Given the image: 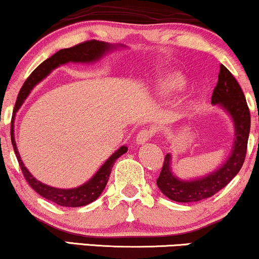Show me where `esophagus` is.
Returning a JSON list of instances; mask_svg holds the SVG:
<instances>
[{"label": "esophagus", "mask_w": 259, "mask_h": 259, "mask_svg": "<svg viewBox=\"0 0 259 259\" xmlns=\"http://www.w3.org/2000/svg\"><path fill=\"white\" fill-rule=\"evenodd\" d=\"M154 135L155 131L153 128H143L141 132L138 133V136H137L136 142L138 143V144H143V143L148 142Z\"/></svg>", "instance_id": "obj_1"}]
</instances>
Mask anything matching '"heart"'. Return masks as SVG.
I'll use <instances>...</instances> for the list:
<instances>
[{
  "label": "heart",
  "mask_w": 259,
  "mask_h": 259,
  "mask_svg": "<svg viewBox=\"0 0 259 259\" xmlns=\"http://www.w3.org/2000/svg\"><path fill=\"white\" fill-rule=\"evenodd\" d=\"M185 83L184 76L181 74H171L167 75L165 78H162L159 84V90L162 94H171L177 91L183 90Z\"/></svg>",
  "instance_id": "b5f03b06"
}]
</instances>
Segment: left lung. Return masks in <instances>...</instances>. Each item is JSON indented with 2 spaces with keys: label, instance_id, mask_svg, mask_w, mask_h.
I'll return each mask as SVG.
<instances>
[{
  "label": "left lung",
  "instance_id": "8db88e82",
  "mask_svg": "<svg viewBox=\"0 0 259 259\" xmlns=\"http://www.w3.org/2000/svg\"><path fill=\"white\" fill-rule=\"evenodd\" d=\"M211 102L212 104L223 106L233 117L235 126L233 153L217 171L195 181H181L176 178L169 166L171 155L167 154L156 183L163 195L173 201L195 202L213 196L229 184L244 165L251 127L250 109L238 81L223 64L220 66L218 82L212 93Z\"/></svg>",
  "mask_w": 259,
  "mask_h": 259
}]
</instances>
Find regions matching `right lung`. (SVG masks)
<instances>
[{
	"label": "right lung",
	"instance_id": "right-lung-1",
	"mask_svg": "<svg viewBox=\"0 0 259 259\" xmlns=\"http://www.w3.org/2000/svg\"><path fill=\"white\" fill-rule=\"evenodd\" d=\"M112 46L109 44H105L103 41H97V39H91V41H84L81 44L72 46L70 48H64V50L58 51L53 56L46 59L42 62L30 74L26 81L20 88V92L18 94L17 102L14 105L13 116H12L11 122V141L12 145H13L15 156H17L18 162L23 172L24 178L29 183L30 187L32 188L38 195H41L45 199L50 200V201L57 203L59 206H64V207H80V206L88 205V203L93 202L99 197L102 191L104 190L106 183L109 181V176L111 173V168L114 166L115 161H116L121 155L127 151V147H121L117 151L105 161V163L99 168V171L91 178L87 183H84L81 187L75 188V189H58V188L50 187V185L42 184L38 182L35 177H32L31 173L26 169L24 166L23 161L20 159V155L18 153L17 145H15L14 141V116L15 112L19 110L21 104L26 97L29 96L30 91L32 90L39 81L44 80L53 69L58 68L62 64H65L68 62H78V63H90L98 60L105 52H108Z\"/></svg>",
	"mask_w": 259,
	"mask_h": 259
}]
</instances>
